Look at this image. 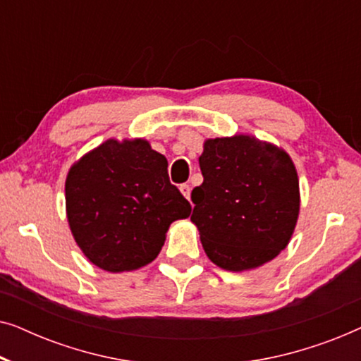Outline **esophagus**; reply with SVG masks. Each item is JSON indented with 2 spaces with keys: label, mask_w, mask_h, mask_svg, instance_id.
Instances as JSON below:
<instances>
[{
  "label": "esophagus",
  "mask_w": 361,
  "mask_h": 361,
  "mask_svg": "<svg viewBox=\"0 0 361 361\" xmlns=\"http://www.w3.org/2000/svg\"><path fill=\"white\" fill-rule=\"evenodd\" d=\"M180 192H182V195L185 197V199H190V185L189 184H180Z\"/></svg>",
  "instance_id": "1"
}]
</instances>
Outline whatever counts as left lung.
Listing matches in <instances>:
<instances>
[{"label":"left lung","mask_w":361,"mask_h":361,"mask_svg":"<svg viewBox=\"0 0 361 361\" xmlns=\"http://www.w3.org/2000/svg\"><path fill=\"white\" fill-rule=\"evenodd\" d=\"M204 182L192 190L190 220L220 268L245 271L276 258L299 215V180L283 149L253 136L207 140Z\"/></svg>","instance_id":"8db88e82"}]
</instances>
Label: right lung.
I'll return each mask as SVG.
<instances>
[{"mask_svg":"<svg viewBox=\"0 0 361 361\" xmlns=\"http://www.w3.org/2000/svg\"><path fill=\"white\" fill-rule=\"evenodd\" d=\"M67 219L77 245L98 268L121 273L159 255L174 220L192 207L167 174V159L145 140H108L66 180Z\"/></svg>","mask_w":361,"mask_h":361,"instance_id":"right-lung-1","label":"right lung"}]
</instances>
